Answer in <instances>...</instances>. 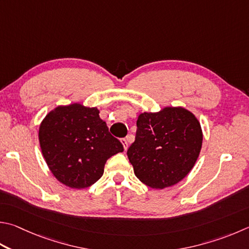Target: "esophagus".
<instances>
[{
    "label": "esophagus",
    "mask_w": 249,
    "mask_h": 249,
    "mask_svg": "<svg viewBox=\"0 0 249 249\" xmlns=\"http://www.w3.org/2000/svg\"><path fill=\"white\" fill-rule=\"evenodd\" d=\"M121 142H122V144H123L124 150H127V148H128V142H127V139H126V138L121 139Z\"/></svg>",
    "instance_id": "34e87169"
}]
</instances>
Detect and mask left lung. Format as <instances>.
Listing matches in <instances>:
<instances>
[{"label": "left lung", "instance_id": "left-lung-1", "mask_svg": "<svg viewBox=\"0 0 249 249\" xmlns=\"http://www.w3.org/2000/svg\"><path fill=\"white\" fill-rule=\"evenodd\" d=\"M202 144L200 123L184 107L142 113L135 142L127 150L135 175L147 186H173L195 165Z\"/></svg>", "mask_w": 249, "mask_h": 249}]
</instances>
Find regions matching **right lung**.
<instances>
[{"mask_svg":"<svg viewBox=\"0 0 249 249\" xmlns=\"http://www.w3.org/2000/svg\"><path fill=\"white\" fill-rule=\"evenodd\" d=\"M39 142L50 171L62 184L76 189L96 183L107 160L124 151L97 107L79 103L50 112L40 125Z\"/></svg>","mask_w":249,"mask_h":249,"instance_id":"1","label":"right lung"}]
</instances>
